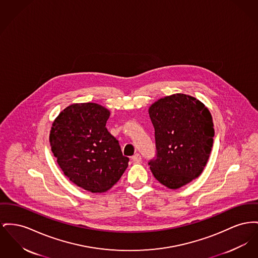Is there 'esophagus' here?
<instances>
[{
	"label": "esophagus",
	"instance_id": "esophagus-1",
	"mask_svg": "<svg viewBox=\"0 0 258 258\" xmlns=\"http://www.w3.org/2000/svg\"><path fill=\"white\" fill-rule=\"evenodd\" d=\"M132 160H133L135 163H140V162H141V156H140V154L134 155L133 158H132Z\"/></svg>",
	"mask_w": 258,
	"mask_h": 258
}]
</instances>
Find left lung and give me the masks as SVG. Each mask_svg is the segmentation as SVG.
<instances>
[{
	"label": "left lung",
	"mask_w": 258,
	"mask_h": 258,
	"mask_svg": "<svg viewBox=\"0 0 258 258\" xmlns=\"http://www.w3.org/2000/svg\"><path fill=\"white\" fill-rule=\"evenodd\" d=\"M156 156L148 162L155 178L177 189L197 178L206 167L214 130L209 109L190 95L176 93L149 108Z\"/></svg>",
	"instance_id": "8db88e82"
}]
</instances>
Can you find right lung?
<instances>
[{
  "instance_id": "1",
  "label": "right lung",
  "mask_w": 258,
  "mask_h": 258,
  "mask_svg": "<svg viewBox=\"0 0 258 258\" xmlns=\"http://www.w3.org/2000/svg\"><path fill=\"white\" fill-rule=\"evenodd\" d=\"M110 112L96 103L65 108L52 123L51 151L64 174L91 193H103L121 178L130 159L107 131Z\"/></svg>"
}]
</instances>
